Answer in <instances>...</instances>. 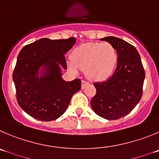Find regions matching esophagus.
Returning a JSON list of instances; mask_svg holds the SVG:
<instances>
[{"label": "esophagus", "mask_w": 159, "mask_h": 159, "mask_svg": "<svg viewBox=\"0 0 159 159\" xmlns=\"http://www.w3.org/2000/svg\"><path fill=\"white\" fill-rule=\"evenodd\" d=\"M88 84H89L88 81H84V80H82V81H81V89H84V87H85V85Z\"/></svg>", "instance_id": "esophagus-1"}]
</instances>
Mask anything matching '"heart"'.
Returning a JSON list of instances; mask_svg holds the SVG:
<instances>
[{"mask_svg":"<svg viewBox=\"0 0 159 159\" xmlns=\"http://www.w3.org/2000/svg\"><path fill=\"white\" fill-rule=\"evenodd\" d=\"M118 61V53L109 43H89L80 45L73 52L68 62L70 68L78 71L86 69V75L95 81H103L109 78Z\"/></svg>","mask_w":159,"mask_h":159,"instance_id":"heart-1","label":"heart"}]
</instances>
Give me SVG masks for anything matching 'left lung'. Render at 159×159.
<instances>
[{
  "mask_svg": "<svg viewBox=\"0 0 159 159\" xmlns=\"http://www.w3.org/2000/svg\"><path fill=\"white\" fill-rule=\"evenodd\" d=\"M118 53L112 76L94 83L96 93L91 100L95 113L107 120H116L130 113L142 97L145 72L139 52L134 46L115 37H106Z\"/></svg>",
  "mask_w": 159,
  "mask_h": 159,
  "instance_id": "obj_1",
  "label": "left lung"
}]
</instances>
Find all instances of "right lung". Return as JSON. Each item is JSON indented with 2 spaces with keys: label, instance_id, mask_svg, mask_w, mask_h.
I'll return each mask as SVG.
<instances>
[{
  "label": "right lung",
  "instance_id": "obj_1",
  "mask_svg": "<svg viewBox=\"0 0 159 159\" xmlns=\"http://www.w3.org/2000/svg\"><path fill=\"white\" fill-rule=\"evenodd\" d=\"M75 42V38H41L19 53L12 75L16 99L19 107L35 119H57L66 111L73 95L81 89V80L64 81L60 67L67 68L64 54Z\"/></svg>",
  "mask_w": 159,
  "mask_h": 159
}]
</instances>
